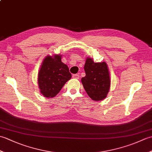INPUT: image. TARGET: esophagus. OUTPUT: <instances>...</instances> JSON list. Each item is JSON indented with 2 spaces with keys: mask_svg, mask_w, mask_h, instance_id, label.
<instances>
[{
  "mask_svg": "<svg viewBox=\"0 0 152 152\" xmlns=\"http://www.w3.org/2000/svg\"><path fill=\"white\" fill-rule=\"evenodd\" d=\"M72 78L74 79H79L80 78V75L78 74H73L72 75Z\"/></svg>",
  "mask_w": 152,
  "mask_h": 152,
  "instance_id": "esophagus-1",
  "label": "esophagus"
}]
</instances>
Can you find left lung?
Here are the masks:
<instances>
[{
  "instance_id": "1",
  "label": "left lung",
  "mask_w": 152,
  "mask_h": 152,
  "mask_svg": "<svg viewBox=\"0 0 152 152\" xmlns=\"http://www.w3.org/2000/svg\"><path fill=\"white\" fill-rule=\"evenodd\" d=\"M86 76L81 81L86 93L93 101H99L107 96L110 88V75L106 62L95 63L87 57L84 65Z\"/></svg>"
}]
</instances>
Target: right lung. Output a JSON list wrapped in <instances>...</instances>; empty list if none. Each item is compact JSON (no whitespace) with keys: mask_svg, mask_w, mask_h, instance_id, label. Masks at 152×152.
Returning a JSON list of instances; mask_svg holds the SVG:
<instances>
[{"mask_svg":"<svg viewBox=\"0 0 152 152\" xmlns=\"http://www.w3.org/2000/svg\"><path fill=\"white\" fill-rule=\"evenodd\" d=\"M61 57L60 54L48 55L44 59L38 71V88L46 98L56 96L72 77L69 67L61 61Z\"/></svg>","mask_w":152,"mask_h":152,"instance_id":"obj_1","label":"right lung"}]
</instances>
